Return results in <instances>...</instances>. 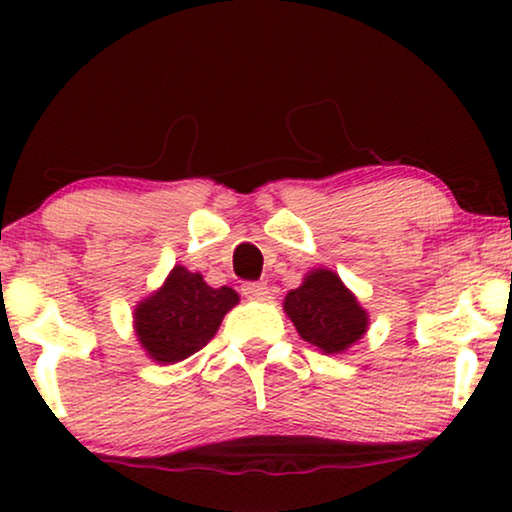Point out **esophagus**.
I'll use <instances>...</instances> for the list:
<instances>
[{
  "label": "esophagus",
  "mask_w": 512,
  "mask_h": 512,
  "mask_svg": "<svg viewBox=\"0 0 512 512\" xmlns=\"http://www.w3.org/2000/svg\"><path fill=\"white\" fill-rule=\"evenodd\" d=\"M242 293L251 300H270L268 282H247L242 284Z\"/></svg>",
  "instance_id": "1"
}]
</instances>
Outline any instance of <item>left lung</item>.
Returning a JSON list of instances; mask_svg holds the SVG:
<instances>
[{
    "label": "left lung",
    "instance_id": "left-lung-1",
    "mask_svg": "<svg viewBox=\"0 0 512 512\" xmlns=\"http://www.w3.org/2000/svg\"><path fill=\"white\" fill-rule=\"evenodd\" d=\"M284 310L300 338L324 354L345 352L368 326V314L331 270L310 272L303 286L286 296Z\"/></svg>",
    "mask_w": 512,
    "mask_h": 512
}]
</instances>
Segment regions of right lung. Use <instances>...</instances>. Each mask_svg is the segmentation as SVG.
I'll use <instances>...</instances> for the list:
<instances>
[{"mask_svg": "<svg viewBox=\"0 0 512 512\" xmlns=\"http://www.w3.org/2000/svg\"><path fill=\"white\" fill-rule=\"evenodd\" d=\"M237 300L230 286L212 289L198 272L177 265L163 289L139 303L137 338L153 361H184L214 338L221 319Z\"/></svg>", "mask_w": 512, "mask_h": 512, "instance_id": "1", "label": "right lung"}]
</instances>
